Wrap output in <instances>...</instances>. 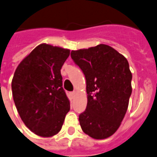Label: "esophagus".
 Here are the masks:
<instances>
[{"label": "esophagus", "mask_w": 157, "mask_h": 157, "mask_svg": "<svg viewBox=\"0 0 157 157\" xmlns=\"http://www.w3.org/2000/svg\"><path fill=\"white\" fill-rule=\"evenodd\" d=\"M75 94H76V92H75V91H72V92L71 93V96H72V98H74V97H75Z\"/></svg>", "instance_id": "obj_1"}]
</instances>
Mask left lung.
Masks as SVG:
<instances>
[{"instance_id":"8db88e82","label":"left lung","mask_w":157,"mask_h":157,"mask_svg":"<svg viewBox=\"0 0 157 157\" xmlns=\"http://www.w3.org/2000/svg\"><path fill=\"white\" fill-rule=\"evenodd\" d=\"M71 56L86 80L87 105L79 116L81 127L90 137L105 139L117 132L128 108L132 91L128 61L104 44L71 51Z\"/></svg>"}]
</instances>
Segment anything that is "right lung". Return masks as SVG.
I'll return each mask as SVG.
<instances>
[{"label":"right lung","mask_w":157,"mask_h":157,"mask_svg":"<svg viewBox=\"0 0 157 157\" xmlns=\"http://www.w3.org/2000/svg\"><path fill=\"white\" fill-rule=\"evenodd\" d=\"M69 55L70 50L43 43L23 59L14 73L15 105L24 124L37 136L57 134L70 111L61 74Z\"/></svg>","instance_id":"add662e5"}]
</instances>
